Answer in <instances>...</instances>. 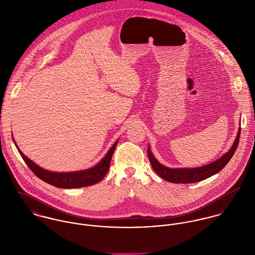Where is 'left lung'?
<instances>
[{
	"label": "left lung",
	"mask_w": 255,
	"mask_h": 255,
	"mask_svg": "<svg viewBox=\"0 0 255 255\" xmlns=\"http://www.w3.org/2000/svg\"><path fill=\"white\" fill-rule=\"evenodd\" d=\"M240 135H241V128H239L238 135L235 139L234 144L226 154H224L215 162L202 167H198V168L171 169V168L165 167L156 160V158L151 153L149 147L147 149L148 158L155 173L167 182H174V183H192V182H200L217 174L229 163V161L231 160V158L233 157V155L237 150V147L240 141Z\"/></svg>",
	"instance_id": "obj_1"
}]
</instances>
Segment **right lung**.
Here are the masks:
<instances>
[{
	"label": "right lung",
	"mask_w": 255,
	"mask_h": 255,
	"mask_svg": "<svg viewBox=\"0 0 255 255\" xmlns=\"http://www.w3.org/2000/svg\"><path fill=\"white\" fill-rule=\"evenodd\" d=\"M14 144H15V142H14ZM117 144H118V141H116L113 144V146L110 148L109 151L107 152L106 156L94 167L87 169V170L76 171V172H67V173L50 172V171H47V170L39 167L33 161H31L29 158H27L18 149L16 144L15 146H16L19 154L21 155L22 159L26 163V165L29 167V169L36 175L40 180L48 182L54 186L60 187V188H77V187H83V186H89V185L95 184L97 182H101L104 179V177L106 176V174L109 170L112 156L114 154V151L117 147Z\"/></svg>",
	"instance_id": "add662e5"
}]
</instances>
